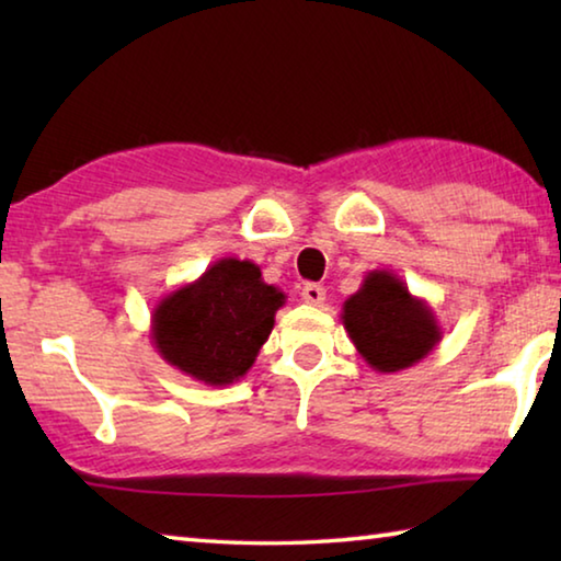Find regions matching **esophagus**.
I'll use <instances>...</instances> for the list:
<instances>
[{
  "label": "esophagus",
  "mask_w": 561,
  "mask_h": 561,
  "mask_svg": "<svg viewBox=\"0 0 561 561\" xmlns=\"http://www.w3.org/2000/svg\"><path fill=\"white\" fill-rule=\"evenodd\" d=\"M301 299L311 304V307H321V304H324V299H327V291H324V287H319V284H304Z\"/></svg>",
  "instance_id": "esophagus-1"
}]
</instances>
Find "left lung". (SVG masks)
<instances>
[{
	"mask_svg": "<svg viewBox=\"0 0 561 561\" xmlns=\"http://www.w3.org/2000/svg\"><path fill=\"white\" fill-rule=\"evenodd\" d=\"M341 321L360 358L378 374L415 366L443 339L428 301L413 297L388 270L366 274L358 291L344 301Z\"/></svg>",
	"mask_w": 561,
	"mask_h": 561,
	"instance_id": "left-lung-1",
	"label": "left lung"
}]
</instances>
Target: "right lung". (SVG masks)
<instances>
[{
  "mask_svg": "<svg viewBox=\"0 0 561 561\" xmlns=\"http://www.w3.org/2000/svg\"><path fill=\"white\" fill-rule=\"evenodd\" d=\"M284 301L257 264L222 257L158 301L150 339L178 371L205 386H230L252 368Z\"/></svg>",
  "mask_w": 561,
  "mask_h": 561,
  "instance_id": "obj_1",
  "label": "right lung"
}]
</instances>
